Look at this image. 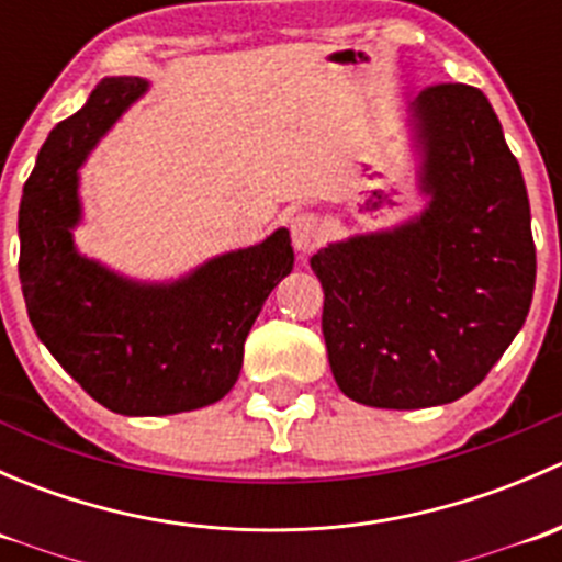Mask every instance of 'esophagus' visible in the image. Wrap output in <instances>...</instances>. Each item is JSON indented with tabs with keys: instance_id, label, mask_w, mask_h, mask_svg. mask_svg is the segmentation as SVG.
Masks as SVG:
<instances>
[{
	"instance_id": "obj_1",
	"label": "esophagus",
	"mask_w": 562,
	"mask_h": 562,
	"mask_svg": "<svg viewBox=\"0 0 562 562\" xmlns=\"http://www.w3.org/2000/svg\"><path fill=\"white\" fill-rule=\"evenodd\" d=\"M288 228H291L293 247L302 255H310L315 247H321L326 228H323V220L315 212H299L288 220Z\"/></svg>"
}]
</instances>
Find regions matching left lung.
I'll list each match as a JSON object with an SVG mask.
<instances>
[{"mask_svg": "<svg viewBox=\"0 0 562 562\" xmlns=\"http://www.w3.org/2000/svg\"><path fill=\"white\" fill-rule=\"evenodd\" d=\"M413 116L427 212L310 258L334 381L350 400L391 411L446 405L479 386L536 288L525 179L484 92L432 83Z\"/></svg>", "mask_w": 562, "mask_h": 562, "instance_id": "obj_1", "label": "left lung"}]
</instances>
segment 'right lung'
I'll use <instances>...</instances> for the list:
<instances>
[{"label":"right lung","instance_id":"add662e5","mask_svg":"<svg viewBox=\"0 0 562 562\" xmlns=\"http://www.w3.org/2000/svg\"><path fill=\"white\" fill-rule=\"evenodd\" d=\"M144 89L140 78H105L50 130L21 198L19 277L37 337L92 400L122 416H168L234 389L249 328L291 274L293 247L280 228L173 285L122 280L76 252L78 168Z\"/></svg>","mask_w":562,"mask_h":562}]
</instances>
